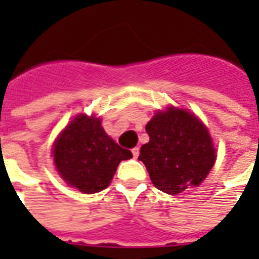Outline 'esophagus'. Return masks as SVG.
I'll return each mask as SVG.
<instances>
[{
    "label": "esophagus",
    "instance_id": "1",
    "mask_svg": "<svg viewBox=\"0 0 259 259\" xmlns=\"http://www.w3.org/2000/svg\"><path fill=\"white\" fill-rule=\"evenodd\" d=\"M132 153H133L134 158H137V157H138V154H140V148H138V146H136V148H133V149H132Z\"/></svg>",
    "mask_w": 259,
    "mask_h": 259
}]
</instances>
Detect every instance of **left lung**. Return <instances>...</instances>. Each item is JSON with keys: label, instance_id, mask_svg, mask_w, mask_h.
<instances>
[{"label": "left lung", "instance_id": "left-lung-1", "mask_svg": "<svg viewBox=\"0 0 259 259\" xmlns=\"http://www.w3.org/2000/svg\"><path fill=\"white\" fill-rule=\"evenodd\" d=\"M145 129L149 142L141 146L138 160L160 191L177 195L197 187L212 169V138L195 114L170 106L154 114Z\"/></svg>", "mask_w": 259, "mask_h": 259}]
</instances>
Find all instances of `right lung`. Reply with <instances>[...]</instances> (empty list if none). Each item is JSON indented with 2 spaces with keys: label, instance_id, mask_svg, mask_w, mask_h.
<instances>
[{
  "label": "right lung",
  "instance_id": "1",
  "mask_svg": "<svg viewBox=\"0 0 259 259\" xmlns=\"http://www.w3.org/2000/svg\"><path fill=\"white\" fill-rule=\"evenodd\" d=\"M52 154L60 177L83 193L107 188L119 162L133 157L106 134L101 118L86 114L75 117L59 134Z\"/></svg>",
  "mask_w": 259,
  "mask_h": 259
}]
</instances>
